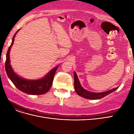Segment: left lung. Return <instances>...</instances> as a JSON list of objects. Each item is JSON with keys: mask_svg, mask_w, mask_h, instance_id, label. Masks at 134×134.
Wrapping results in <instances>:
<instances>
[{"mask_svg": "<svg viewBox=\"0 0 134 134\" xmlns=\"http://www.w3.org/2000/svg\"><path fill=\"white\" fill-rule=\"evenodd\" d=\"M74 89L76 93L79 96L83 97V98L89 99H99L100 98H102L105 96H107L108 94H110L116 91L117 88V87L115 88L112 89L111 90L107 91L106 92H100V93H95V92H92L90 91H88L84 89L82 86H81L79 79L78 78V76L75 72H74Z\"/></svg>", "mask_w": 134, "mask_h": 134, "instance_id": "1", "label": "left lung"}]
</instances>
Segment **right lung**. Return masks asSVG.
<instances>
[{
  "mask_svg": "<svg viewBox=\"0 0 134 134\" xmlns=\"http://www.w3.org/2000/svg\"><path fill=\"white\" fill-rule=\"evenodd\" d=\"M19 30L20 29L16 32L13 36L12 43L7 53L5 69L7 75L16 88H17L21 91L31 95L43 94L47 93L51 88L56 71L59 65L52 69L43 78L38 79H27L19 76L16 74L10 65L9 53L10 48L14 43L15 36Z\"/></svg>",
  "mask_w": 134,
  "mask_h": 134,
  "instance_id": "1",
  "label": "right lung"
}]
</instances>
